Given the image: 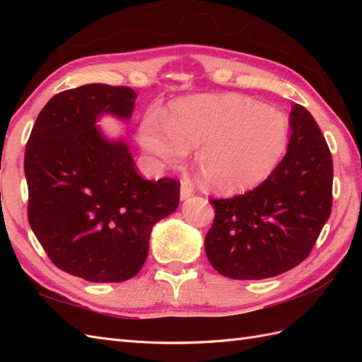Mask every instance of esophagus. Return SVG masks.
<instances>
[{"mask_svg":"<svg viewBox=\"0 0 362 362\" xmlns=\"http://www.w3.org/2000/svg\"><path fill=\"white\" fill-rule=\"evenodd\" d=\"M194 193V188L193 185L188 180H182V185H180V201H185V199L191 197Z\"/></svg>","mask_w":362,"mask_h":362,"instance_id":"1","label":"esophagus"}]
</instances>
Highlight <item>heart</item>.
<instances>
[{
    "label": "heart",
    "instance_id": "b5f03b06",
    "mask_svg": "<svg viewBox=\"0 0 362 362\" xmlns=\"http://www.w3.org/2000/svg\"><path fill=\"white\" fill-rule=\"evenodd\" d=\"M138 143L157 171L180 166L189 149L205 185L241 193L267 179L289 141L284 115L240 95H199L149 110L138 126Z\"/></svg>",
    "mask_w": 362,
    "mask_h": 362
}]
</instances>
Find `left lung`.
Returning a JSON list of instances; mask_svg holds the SVG:
<instances>
[{
    "label": "left lung",
    "mask_w": 362,
    "mask_h": 362,
    "mask_svg": "<svg viewBox=\"0 0 362 362\" xmlns=\"http://www.w3.org/2000/svg\"><path fill=\"white\" fill-rule=\"evenodd\" d=\"M286 156L249 193L213 199L205 253L216 271L235 280L288 272L310 255L332 213L333 160L313 115L294 104Z\"/></svg>",
    "instance_id": "8db88e82"
}]
</instances>
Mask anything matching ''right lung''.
<instances>
[{
	"label": "right lung",
	"instance_id": "1",
	"mask_svg": "<svg viewBox=\"0 0 362 362\" xmlns=\"http://www.w3.org/2000/svg\"><path fill=\"white\" fill-rule=\"evenodd\" d=\"M135 90L87 83L62 91L38 113L25 152L29 226L62 271L93 283L132 279L152 227L179 206V183L144 180L124 138L103 117L129 122Z\"/></svg>",
	"mask_w": 362,
	"mask_h": 362
}]
</instances>
